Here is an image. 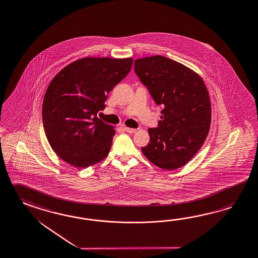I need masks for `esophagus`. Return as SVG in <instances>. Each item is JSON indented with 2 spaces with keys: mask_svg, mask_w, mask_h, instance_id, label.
I'll list each match as a JSON object with an SVG mask.
<instances>
[{
  "mask_svg": "<svg viewBox=\"0 0 258 258\" xmlns=\"http://www.w3.org/2000/svg\"><path fill=\"white\" fill-rule=\"evenodd\" d=\"M124 130H125L126 132L129 133V134H135V133L137 132V129L129 128V127H125Z\"/></svg>",
  "mask_w": 258,
  "mask_h": 258,
  "instance_id": "obj_1",
  "label": "esophagus"
}]
</instances>
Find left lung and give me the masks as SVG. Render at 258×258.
Segmentation results:
<instances>
[{
	"mask_svg": "<svg viewBox=\"0 0 258 258\" xmlns=\"http://www.w3.org/2000/svg\"><path fill=\"white\" fill-rule=\"evenodd\" d=\"M135 72L157 105V128H150L146 158L162 169L186 165L207 139L212 119L208 89L199 74L176 60L152 56L135 60Z\"/></svg>",
	"mask_w": 258,
	"mask_h": 258,
	"instance_id": "obj_1",
	"label": "left lung"
}]
</instances>
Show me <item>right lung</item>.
<instances>
[{"mask_svg": "<svg viewBox=\"0 0 258 258\" xmlns=\"http://www.w3.org/2000/svg\"><path fill=\"white\" fill-rule=\"evenodd\" d=\"M132 64V58L86 57L53 78L43 101L42 119L48 143L59 158L81 168L106 158L115 130L96 115Z\"/></svg>", "mask_w": 258, "mask_h": 258, "instance_id": "add662e5", "label": "right lung"}]
</instances>
